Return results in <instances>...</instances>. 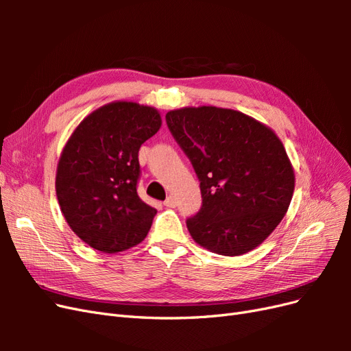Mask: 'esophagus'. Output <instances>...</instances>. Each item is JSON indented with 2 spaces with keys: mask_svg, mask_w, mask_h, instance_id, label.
<instances>
[{
  "mask_svg": "<svg viewBox=\"0 0 351 351\" xmlns=\"http://www.w3.org/2000/svg\"><path fill=\"white\" fill-rule=\"evenodd\" d=\"M164 205L167 206V208H174L176 205H177V202H176V197L174 196H171L169 195L165 200H164Z\"/></svg>",
  "mask_w": 351,
  "mask_h": 351,
  "instance_id": "esophagus-1",
  "label": "esophagus"
}]
</instances>
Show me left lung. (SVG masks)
<instances>
[{
	"label": "left lung",
	"instance_id": "left-lung-1",
	"mask_svg": "<svg viewBox=\"0 0 351 351\" xmlns=\"http://www.w3.org/2000/svg\"><path fill=\"white\" fill-rule=\"evenodd\" d=\"M168 129L200 182L202 208L187 219L199 246L224 256L258 247L289 210L294 169L275 132L212 105L168 111Z\"/></svg>",
	"mask_w": 351,
	"mask_h": 351
}]
</instances>
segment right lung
<instances>
[{"label": "right lung", "instance_id": "right-lung-1", "mask_svg": "<svg viewBox=\"0 0 351 351\" xmlns=\"http://www.w3.org/2000/svg\"><path fill=\"white\" fill-rule=\"evenodd\" d=\"M159 111L114 101L84 117L58 159L56 192L69 227L102 253L142 243L156 209L137 195L139 149L161 129Z\"/></svg>", "mask_w": 351, "mask_h": 351}]
</instances>
